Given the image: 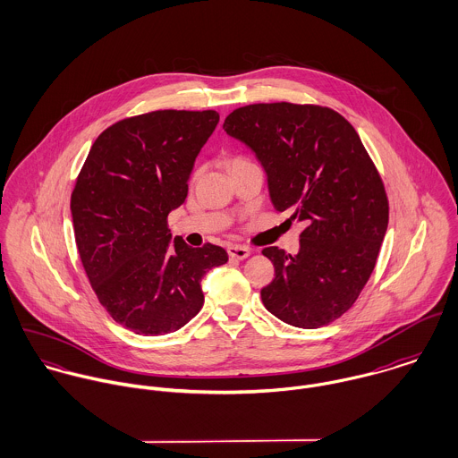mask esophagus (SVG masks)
<instances>
[{"label": "esophagus", "instance_id": "esophagus-1", "mask_svg": "<svg viewBox=\"0 0 458 458\" xmlns=\"http://www.w3.org/2000/svg\"><path fill=\"white\" fill-rule=\"evenodd\" d=\"M227 254H229V258H234V259H245L250 256V249L242 247V245H231V247H227Z\"/></svg>", "mask_w": 458, "mask_h": 458}]
</instances>
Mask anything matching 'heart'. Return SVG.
I'll return each mask as SVG.
<instances>
[{
    "label": "heart",
    "instance_id": "heart-1",
    "mask_svg": "<svg viewBox=\"0 0 458 458\" xmlns=\"http://www.w3.org/2000/svg\"><path fill=\"white\" fill-rule=\"evenodd\" d=\"M242 160H245V158H233V160H231V164H234V162H242Z\"/></svg>",
    "mask_w": 458,
    "mask_h": 458
}]
</instances>
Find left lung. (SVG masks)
Masks as SVG:
<instances>
[{
	"label": "left lung",
	"instance_id": "8db88e82",
	"mask_svg": "<svg viewBox=\"0 0 458 458\" xmlns=\"http://www.w3.org/2000/svg\"><path fill=\"white\" fill-rule=\"evenodd\" d=\"M224 131L259 158L275 209L305 225L294 258L262 250L275 266L264 307L291 327H327L358 300L386 234L390 206L377 167L354 127L323 106H245Z\"/></svg>",
	"mask_w": 458,
	"mask_h": 458
}]
</instances>
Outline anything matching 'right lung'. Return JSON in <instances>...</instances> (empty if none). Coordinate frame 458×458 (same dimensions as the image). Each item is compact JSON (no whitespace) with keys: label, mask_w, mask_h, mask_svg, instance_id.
I'll return each mask as SVG.
<instances>
[{"label":"right lung","mask_w":458,"mask_h":458,"mask_svg":"<svg viewBox=\"0 0 458 458\" xmlns=\"http://www.w3.org/2000/svg\"><path fill=\"white\" fill-rule=\"evenodd\" d=\"M216 111H153L116 122L93 142L70 197L82 267L100 305L137 335L185 327L202 309V275L222 247L171 243L169 213L189 194Z\"/></svg>","instance_id":"1"}]
</instances>
